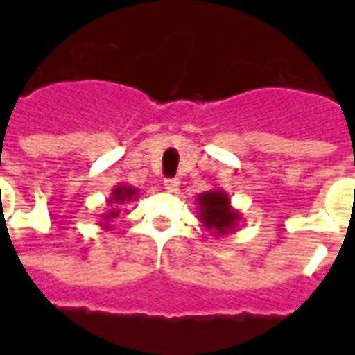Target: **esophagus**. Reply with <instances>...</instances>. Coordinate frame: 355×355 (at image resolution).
<instances>
[{"label": "esophagus", "instance_id": "1", "mask_svg": "<svg viewBox=\"0 0 355 355\" xmlns=\"http://www.w3.org/2000/svg\"><path fill=\"white\" fill-rule=\"evenodd\" d=\"M178 186H180V180H178V178H166V180H164V188L167 189V191H177L178 189Z\"/></svg>", "mask_w": 355, "mask_h": 355}]
</instances>
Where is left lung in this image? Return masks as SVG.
I'll return each instance as SVG.
<instances>
[{"label":"left lung","mask_w":355,"mask_h":355,"mask_svg":"<svg viewBox=\"0 0 355 355\" xmlns=\"http://www.w3.org/2000/svg\"><path fill=\"white\" fill-rule=\"evenodd\" d=\"M197 211L199 221L214 236H227L237 230V223L241 221V214L232 208L230 197L225 189H210L197 195Z\"/></svg>","instance_id":"left-lung-1"}]
</instances>
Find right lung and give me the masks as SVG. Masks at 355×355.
Masks as SVG:
<instances>
[{"label":"right lung","instance_id":"1","mask_svg":"<svg viewBox=\"0 0 355 355\" xmlns=\"http://www.w3.org/2000/svg\"><path fill=\"white\" fill-rule=\"evenodd\" d=\"M138 197V189L132 188V186H127V184H119L112 189V193L107 199V210L105 214H101V221H99V227H103L105 230H110V221L116 219L119 216V205H125V202H130V200H136Z\"/></svg>","mask_w":355,"mask_h":355}]
</instances>
